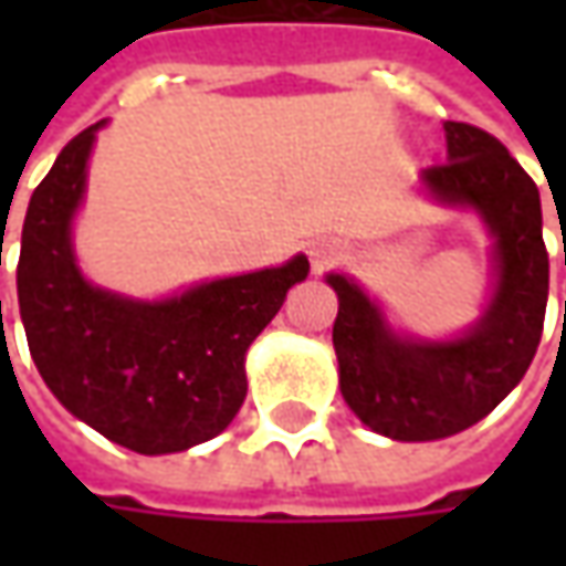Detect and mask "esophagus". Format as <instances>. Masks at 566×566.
<instances>
[{"label":"esophagus","instance_id":"1","mask_svg":"<svg viewBox=\"0 0 566 566\" xmlns=\"http://www.w3.org/2000/svg\"><path fill=\"white\" fill-rule=\"evenodd\" d=\"M337 261H339V245L317 242L315 249H312V264H315V271H324V268H331V264H337Z\"/></svg>","mask_w":566,"mask_h":566}]
</instances>
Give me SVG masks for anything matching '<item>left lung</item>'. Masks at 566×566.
Masks as SVG:
<instances>
[{
    "label": "left lung",
    "mask_w": 566,
    "mask_h": 566,
    "mask_svg": "<svg viewBox=\"0 0 566 566\" xmlns=\"http://www.w3.org/2000/svg\"><path fill=\"white\" fill-rule=\"evenodd\" d=\"M444 132L447 160L428 166L422 182L444 205L475 207L494 235L497 290L482 321L450 343L400 339L356 283L327 276L339 298L343 400L394 441H438L485 419L526 375L548 305L542 201L530 172L479 125L444 122Z\"/></svg>",
    "instance_id": "1"
}]
</instances>
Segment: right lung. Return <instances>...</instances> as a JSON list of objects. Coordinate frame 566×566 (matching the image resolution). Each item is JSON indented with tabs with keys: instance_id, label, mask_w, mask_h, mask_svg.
<instances>
[{
	"instance_id": "obj_1",
	"label": "right lung",
	"mask_w": 566,
	"mask_h": 566,
	"mask_svg": "<svg viewBox=\"0 0 566 566\" xmlns=\"http://www.w3.org/2000/svg\"><path fill=\"white\" fill-rule=\"evenodd\" d=\"M62 147L21 229L18 305L33 365L72 416L135 453H176L217 438L245 400V353L308 258L195 286L166 302H132L91 286L72 254L94 132ZM2 308V305H0Z\"/></svg>"
}]
</instances>
